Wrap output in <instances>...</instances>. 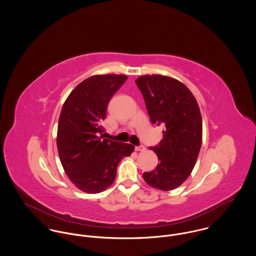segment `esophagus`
Listing matches in <instances>:
<instances>
[{
    "mask_svg": "<svg viewBox=\"0 0 256 256\" xmlns=\"http://www.w3.org/2000/svg\"><path fill=\"white\" fill-rule=\"evenodd\" d=\"M145 150H146V148H145L143 145L136 146V151H140V152H143V151H145Z\"/></svg>",
    "mask_w": 256,
    "mask_h": 256,
    "instance_id": "esophagus-1",
    "label": "esophagus"
}]
</instances>
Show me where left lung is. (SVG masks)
I'll return each instance as SVG.
<instances>
[{
  "mask_svg": "<svg viewBox=\"0 0 256 256\" xmlns=\"http://www.w3.org/2000/svg\"><path fill=\"white\" fill-rule=\"evenodd\" d=\"M142 91L152 124H164L163 140L150 147L158 156L155 170L143 172L150 186L168 192L190 176L202 142V118L192 91L182 82L161 74L140 76Z\"/></svg>",
  "mask_w": 256,
  "mask_h": 256,
  "instance_id": "8db88e82",
  "label": "left lung"
}]
</instances>
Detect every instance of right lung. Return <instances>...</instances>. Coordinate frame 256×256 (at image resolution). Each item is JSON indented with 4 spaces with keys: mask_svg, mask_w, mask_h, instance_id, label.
<instances>
[{
    "mask_svg": "<svg viewBox=\"0 0 256 256\" xmlns=\"http://www.w3.org/2000/svg\"><path fill=\"white\" fill-rule=\"evenodd\" d=\"M126 80L124 74L92 76L76 86L62 105L57 132L60 160L70 182L87 194L108 188L120 160L134 150L130 143L100 136L108 103Z\"/></svg>",
    "mask_w": 256,
    "mask_h": 256,
    "instance_id": "add662e5",
    "label": "right lung"
}]
</instances>
